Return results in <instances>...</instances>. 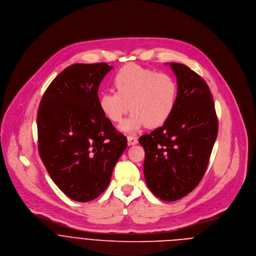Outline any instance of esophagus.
<instances>
[{
    "label": "esophagus",
    "mask_w": 256,
    "mask_h": 256,
    "mask_svg": "<svg viewBox=\"0 0 256 256\" xmlns=\"http://www.w3.org/2000/svg\"><path fill=\"white\" fill-rule=\"evenodd\" d=\"M136 144H138V138L136 136H128V146H134Z\"/></svg>",
    "instance_id": "1"
}]
</instances>
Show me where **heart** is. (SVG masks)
<instances>
[{
  "label": "heart",
  "instance_id": "heart-1",
  "mask_svg": "<svg viewBox=\"0 0 256 256\" xmlns=\"http://www.w3.org/2000/svg\"><path fill=\"white\" fill-rule=\"evenodd\" d=\"M114 86L116 92L100 96L98 106L106 118L116 124L122 122L128 110L132 112L120 126L124 132H134L144 126L148 128L162 126L176 106L178 85L168 73L128 64L116 73Z\"/></svg>",
  "mask_w": 256,
  "mask_h": 256
}]
</instances>
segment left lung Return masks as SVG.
<instances>
[{
  "label": "left lung",
  "mask_w": 256,
  "mask_h": 256,
  "mask_svg": "<svg viewBox=\"0 0 256 256\" xmlns=\"http://www.w3.org/2000/svg\"><path fill=\"white\" fill-rule=\"evenodd\" d=\"M177 77L175 108L158 128L138 138L144 148V174L152 193L177 201L202 180L218 134L211 92L188 66L168 63Z\"/></svg>",
  "instance_id": "8db88e82"
}]
</instances>
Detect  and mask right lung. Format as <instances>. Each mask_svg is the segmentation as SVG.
Wrapping results in <instances>:
<instances>
[{
  "instance_id": "add662e5",
  "label": "right lung",
  "mask_w": 256,
  "mask_h": 256,
  "mask_svg": "<svg viewBox=\"0 0 256 256\" xmlns=\"http://www.w3.org/2000/svg\"><path fill=\"white\" fill-rule=\"evenodd\" d=\"M112 69L76 63L50 83L38 108V150L52 181L70 199L88 202L108 188L126 148L98 106V86Z\"/></svg>"
}]
</instances>
